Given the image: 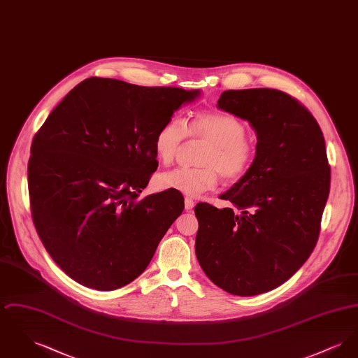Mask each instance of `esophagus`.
I'll return each mask as SVG.
<instances>
[{
	"label": "esophagus",
	"mask_w": 358,
	"mask_h": 358,
	"mask_svg": "<svg viewBox=\"0 0 358 358\" xmlns=\"http://www.w3.org/2000/svg\"><path fill=\"white\" fill-rule=\"evenodd\" d=\"M194 206V201L190 197H185V209L190 210Z\"/></svg>",
	"instance_id": "1"
}]
</instances>
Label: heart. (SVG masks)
Returning <instances> with one entry per match:
<instances>
[{
  "label": "heart",
  "mask_w": 358,
  "mask_h": 358,
  "mask_svg": "<svg viewBox=\"0 0 358 358\" xmlns=\"http://www.w3.org/2000/svg\"><path fill=\"white\" fill-rule=\"evenodd\" d=\"M190 138L203 139L208 146L203 150L196 168H176L158 176L162 189H174L187 196H199L217 185L222 178L235 181L250 171L254 161V146L245 138L243 122L227 113H201L189 120L171 117L164 122L153 138L155 158L169 165L182 142Z\"/></svg>",
  "instance_id": "1"
}]
</instances>
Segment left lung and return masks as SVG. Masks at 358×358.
<instances>
[{
  "mask_svg": "<svg viewBox=\"0 0 358 358\" xmlns=\"http://www.w3.org/2000/svg\"><path fill=\"white\" fill-rule=\"evenodd\" d=\"M217 107L254 127L255 158L220 196L235 208L196 205V256L216 286L251 296L285 283L311 255L329 197L330 166L318 122L289 94L228 90Z\"/></svg>",
  "mask_w": 358,
  "mask_h": 358,
  "instance_id": "left-lung-1",
  "label": "left lung"
}]
</instances>
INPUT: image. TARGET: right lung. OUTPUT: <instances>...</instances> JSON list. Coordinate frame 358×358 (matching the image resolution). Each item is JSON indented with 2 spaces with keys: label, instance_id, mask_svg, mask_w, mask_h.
I'll use <instances>...</instances> for the list:
<instances>
[{
  "label": "right lung",
  "instance_id": "add662e5",
  "mask_svg": "<svg viewBox=\"0 0 358 358\" xmlns=\"http://www.w3.org/2000/svg\"><path fill=\"white\" fill-rule=\"evenodd\" d=\"M199 94L88 78L36 133L28 162L34 227L78 283L102 291L129 285L182 213L178 190L139 193L158 168L157 130Z\"/></svg>",
  "mask_w": 358,
  "mask_h": 358
}]
</instances>
